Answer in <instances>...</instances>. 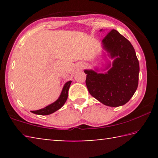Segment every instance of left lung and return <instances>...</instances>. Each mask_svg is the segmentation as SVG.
I'll list each match as a JSON object with an SVG mask.
<instances>
[{
	"label": "left lung",
	"mask_w": 158,
	"mask_h": 158,
	"mask_svg": "<svg viewBox=\"0 0 158 158\" xmlns=\"http://www.w3.org/2000/svg\"><path fill=\"white\" fill-rule=\"evenodd\" d=\"M102 44L111 57H116L112 68L106 74L84 70L85 84L93 98L106 106L116 107L126 104L137 89L139 60L132 44L114 29L104 37Z\"/></svg>",
	"instance_id": "8db88e82"
}]
</instances>
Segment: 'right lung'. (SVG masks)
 Returning a JSON list of instances; mask_svg holds the SVG:
<instances>
[{
  "instance_id": "add662e5",
  "label": "right lung",
  "mask_w": 158,
  "mask_h": 158,
  "mask_svg": "<svg viewBox=\"0 0 158 158\" xmlns=\"http://www.w3.org/2000/svg\"><path fill=\"white\" fill-rule=\"evenodd\" d=\"M71 82V81H69L65 84L60 97L56 101L52 103V105L47 106L43 109H39V110L37 111H31L32 113L38 115H49L60 109L63 106L64 104H65L67 99H68V90L69 86H70Z\"/></svg>"
}]
</instances>
